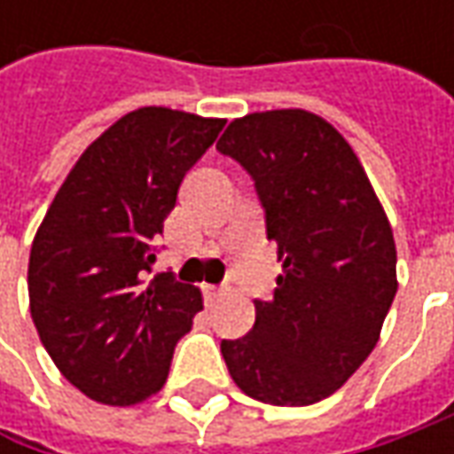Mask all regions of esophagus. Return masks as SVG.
Masks as SVG:
<instances>
[{"instance_id":"34e87169","label":"esophagus","mask_w":454,"mask_h":454,"mask_svg":"<svg viewBox=\"0 0 454 454\" xmlns=\"http://www.w3.org/2000/svg\"><path fill=\"white\" fill-rule=\"evenodd\" d=\"M219 295H222V288H215V286H204V298H207V303H215Z\"/></svg>"}]
</instances>
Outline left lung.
Segmentation results:
<instances>
[{"label":"left lung","mask_w":454,"mask_h":454,"mask_svg":"<svg viewBox=\"0 0 454 454\" xmlns=\"http://www.w3.org/2000/svg\"><path fill=\"white\" fill-rule=\"evenodd\" d=\"M254 182L283 275L247 336L222 340L235 384L275 407L316 404L374 351L396 295L392 224L354 149L301 108L237 118L217 141Z\"/></svg>","instance_id":"8db88e82"}]
</instances>
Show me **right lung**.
Listing matches in <instances>:
<instances>
[{
    "label": "right lung",
    "instance_id": "add662e5",
    "mask_svg": "<svg viewBox=\"0 0 454 454\" xmlns=\"http://www.w3.org/2000/svg\"><path fill=\"white\" fill-rule=\"evenodd\" d=\"M222 129V118L159 106L126 114L82 151L35 235V328L60 374L100 404L159 392L201 310L200 288L149 272L186 171Z\"/></svg>",
    "mask_w": 454,
    "mask_h": 454
}]
</instances>
